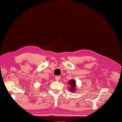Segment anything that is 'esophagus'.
Segmentation results:
<instances>
[{
	"mask_svg": "<svg viewBox=\"0 0 122 122\" xmlns=\"http://www.w3.org/2000/svg\"><path fill=\"white\" fill-rule=\"evenodd\" d=\"M55 79H56V81H59L60 79V77L59 76H55Z\"/></svg>",
	"mask_w": 122,
	"mask_h": 122,
	"instance_id": "obj_1",
	"label": "esophagus"
}]
</instances>
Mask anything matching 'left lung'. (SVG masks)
I'll use <instances>...</instances> for the list:
<instances>
[{
  "label": "left lung",
  "instance_id": "obj_1",
  "mask_svg": "<svg viewBox=\"0 0 122 122\" xmlns=\"http://www.w3.org/2000/svg\"><path fill=\"white\" fill-rule=\"evenodd\" d=\"M68 84H69L70 87H69V91H70L71 92H75V91H76V81L74 80H72L71 79V81H69L68 82Z\"/></svg>",
  "mask_w": 122,
  "mask_h": 122
}]
</instances>
